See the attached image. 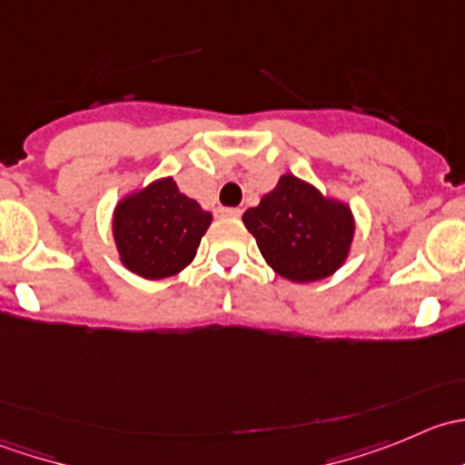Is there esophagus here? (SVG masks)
<instances>
[{"label":"esophagus","instance_id":"34e87169","mask_svg":"<svg viewBox=\"0 0 465 465\" xmlns=\"http://www.w3.org/2000/svg\"><path fill=\"white\" fill-rule=\"evenodd\" d=\"M218 213L224 215V218H238V215H241L242 211L236 209V206H224V209H220Z\"/></svg>","mask_w":465,"mask_h":465}]
</instances>
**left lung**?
Masks as SVG:
<instances>
[{
    "label": "left lung",
    "instance_id": "1",
    "mask_svg": "<svg viewBox=\"0 0 465 465\" xmlns=\"http://www.w3.org/2000/svg\"><path fill=\"white\" fill-rule=\"evenodd\" d=\"M262 259L283 279L311 283L344 265L355 233L349 204L332 200L292 173L242 213Z\"/></svg>",
    "mask_w": 465,
    "mask_h": 465
}]
</instances>
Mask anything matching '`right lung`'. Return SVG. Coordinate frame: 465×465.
<instances>
[{
  "label": "right lung",
  "mask_w": 465,
  "mask_h": 465,
  "mask_svg": "<svg viewBox=\"0 0 465 465\" xmlns=\"http://www.w3.org/2000/svg\"><path fill=\"white\" fill-rule=\"evenodd\" d=\"M209 224V211L180 193L173 177H162L116 204L112 233L121 262L134 274L157 281L195 259Z\"/></svg>",
  "instance_id": "obj_1"
}]
</instances>
